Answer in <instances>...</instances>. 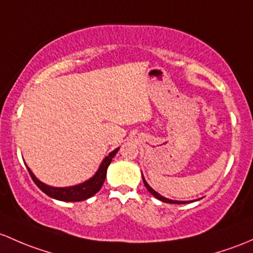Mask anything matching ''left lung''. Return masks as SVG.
<instances>
[{
    "instance_id": "obj_1",
    "label": "left lung",
    "mask_w": 253,
    "mask_h": 253,
    "mask_svg": "<svg viewBox=\"0 0 253 253\" xmlns=\"http://www.w3.org/2000/svg\"><path fill=\"white\" fill-rule=\"evenodd\" d=\"M143 182H144V185H145V188H147V189L149 190V193H150L151 195H154V196H155L156 199H159V200H161L162 203H167V204H185L184 201H174V200H171V199H166V198H164V196H161L160 194H158V193H156L155 190H154V189H151V188L149 187V184H148V183L145 182L144 177H143Z\"/></svg>"
}]
</instances>
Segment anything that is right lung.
<instances>
[{"label":"right lung","mask_w":253,"mask_h":253,"mask_svg":"<svg viewBox=\"0 0 253 253\" xmlns=\"http://www.w3.org/2000/svg\"><path fill=\"white\" fill-rule=\"evenodd\" d=\"M118 150L119 148L115 149L114 151H111V153L106 156L104 160H103L102 165H100L97 173L93 175L91 179L82 183V184L75 185V187H68V188L49 187V185H46L42 182H40L35 175H34L33 172L30 171V169H28V171L29 173H30L31 178H33L34 183H35L37 187L43 191L46 195L50 196V198L57 199V200H60V201H82L91 198V196L94 195L95 193H98L100 188H102L103 183H104L106 178V169H108V166L110 165V162L113 160L114 156L116 155Z\"/></svg>","instance_id":"add662e5"}]
</instances>
